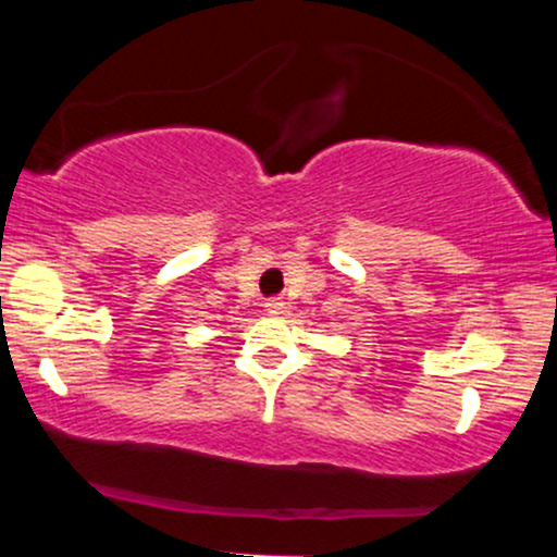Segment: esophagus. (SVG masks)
<instances>
[{
  "mask_svg": "<svg viewBox=\"0 0 557 557\" xmlns=\"http://www.w3.org/2000/svg\"><path fill=\"white\" fill-rule=\"evenodd\" d=\"M264 309H267V311H270V314H280V311H283V309H285L283 298H267Z\"/></svg>",
  "mask_w": 557,
  "mask_h": 557,
  "instance_id": "34e87169",
  "label": "esophagus"
}]
</instances>
